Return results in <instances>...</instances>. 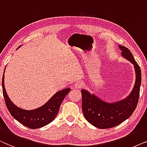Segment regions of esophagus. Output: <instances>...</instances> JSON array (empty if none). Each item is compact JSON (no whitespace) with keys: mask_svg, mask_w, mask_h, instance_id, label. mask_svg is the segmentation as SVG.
Masks as SVG:
<instances>
[{"mask_svg":"<svg viewBox=\"0 0 147 147\" xmlns=\"http://www.w3.org/2000/svg\"><path fill=\"white\" fill-rule=\"evenodd\" d=\"M83 83H82V82L81 81H77L74 84V88H78V89H80V88H81L82 86H83Z\"/></svg>","mask_w":147,"mask_h":147,"instance_id":"34e87169","label":"esophagus"}]
</instances>
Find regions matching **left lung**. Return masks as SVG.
Here are the masks:
<instances>
[{"label":"left lung","mask_w":147,"mask_h":147,"mask_svg":"<svg viewBox=\"0 0 147 147\" xmlns=\"http://www.w3.org/2000/svg\"><path fill=\"white\" fill-rule=\"evenodd\" d=\"M122 57L134 65L135 82L127 97L116 102H107L88 90L82 89V109L85 119L95 127L101 129L113 128L131 117L137 105L141 84V71L131 51L119 45Z\"/></svg>","instance_id":"left-lung-1"}]
</instances>
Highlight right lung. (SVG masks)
Listing matches in <instances>:
<instances>
[{
  "instance_id": "obj_1",
  "label": "right lung",
  "mask_w": 147,
  "mask_h": 147,
  "mask_svg": "<svg viewBox=\"0 0 147 147\" xmlns=\"http://www.w3.org/2000/svg\"><path fill=\"white\" fill-rule=\"evenodd\" d=\"M4 78L5 74L3 76L2 85L3 96L8 110L16 121L25 127L32 129H39L51 123L59 113L60 106L65 97L71 90L70 88H67L60 90L54 94L44 105L34 110H24L16 107L9 98L5 88Z\"/></svg>"
}]
</instances>
